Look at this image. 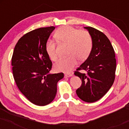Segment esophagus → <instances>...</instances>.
Returning <instances> with one entry per match:
<instances>
[{"instance_id": "1", "label": "esophagus", "mask_w": 129, "mask_h": 129, "mask_svg": "<svg viewBox=\"0 0 129 129\" xmlns=\"http://www.w3.org/2000/svg\"><path fill=\"white\" fill-rule=\"evenodd\" d=\"M72 74H65L64 75V77L65 78H69V77L72 76Z\"/></svg>"}]
</instances>
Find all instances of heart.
Returning a JSON list of instances; mask_svg holds the SVG:
<instances>
[{"instance_id": "b5f03b06", "label": "heart", "mask_w": 129, "mask_h": 129, "mask_svg": "<svg viewBox=\"0 0 129 129\" xmlns=\"http://www.w3.org/2000/svg\"><path fill=\"white\" fill-rule=\"evenodd\" d=\"M56 39L69 45L68 57L61 58L54 64V69L59 72H69L77 63V59L83 61L88 57L93 47V39L89 32L85 29H78L71 26H63L56 31ZM47 54L53 60L57 58L56 44L52 41L46 43Z\"/></svg>"}]
</instances>
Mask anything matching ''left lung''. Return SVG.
<instances>
[{"label": "left lung", "mask_w": 129, "mask_h": 129, "mask_svg": "<svg viewBox=\"0 0 129 129\" xmlns=\"http://www.w3.org/2000/svg\"><path fill=\"white\" fill-rule=\"evenodd\" d=\"M93 39V47L88 58L80 66L75 75L82 80V84L76 92L81 100L94 103L107 93L115 78L116 58L110 41L103 32L85 26ZM81 70L86 71L82 74Z\"/></svg>", "instance_id": "left-lung-1"}]
</instances>
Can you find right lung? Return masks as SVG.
Returning a JSON list of instances; mask_svg holds the SVG:
<instances>
[{
	"label": "right lung",
	"mask_w": 129,
	"mask_h": 129,
	"mask_svg": "<svg viewBox=\"0 0 129 129\" xmlns=\"http://www.w3.org/2000/svg\"><path fill=\"white\" fill-rule=\"evenodd\" d=\"M54 26L31 31L20 38L11 59L16 85L31 103L44 106L53 101L57 93V83L63 73L50 74L52 62L45 45Z\"/></svg>",
	"instance_id": "add662e5"
}]
</instances>
